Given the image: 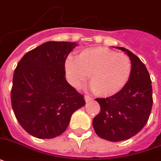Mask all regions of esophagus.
<instances>
[{"label":"esophagus","instance_id":"34e87169","mask_svg":"<svg viewBox=\"0 0 161 161\" xmlns=\"http://www.w3.org/2000/svg\"><path fill=\"white\" fill-rule=\"evenodd\" d=\"M84 99H85L86 102H88V101L92 99V98H90V97H89V96H88V95H85V96H84Z\"/></svg>","mask_w":161,"mask_h":161}]
</instances>
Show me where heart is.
<instances>
[{"label": "heart", "instance_id": "obj_1", "mask_svg": "<svg viewBox=\"0 0 161 161\" xmlns=\"http://www.w3.org/2000/svg\"><path fill=\"white\" fill-rule=\"evenodd\" d=\"M64 69L66 78L75 88H80L89 75L91 89L98 96L110 97L126 85L132 72V63L125 54L97 47L81 51L77 58L68 56Z\"/></svg>", "mask_w": 161, "mask_h": 161}]
</instances>
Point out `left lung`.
Here are the masks:
<instances>
[{
	"mask_svg": "<svg viewBox=\"0 0 161 161\" xmlns=\"http://www.w3.org/2000/svg\"><path fill=\"white\" fill-rule=\"evenodd\" d=\"M116 47L130 57L131 75L118 93L106 98H96L101 111L93 120L96 134L112 142L137 135L146 125L153 104L151 80L145 65L130 50Z\"/></svg>",
	"mask_w": 161,
	"mask_h": 161,
	"instance_id": "obj_1",
	"label": "left lung"
}]
</instances>
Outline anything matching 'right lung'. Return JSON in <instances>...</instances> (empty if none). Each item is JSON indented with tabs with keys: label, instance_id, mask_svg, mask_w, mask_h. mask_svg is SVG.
<instances>
[{
	"label": "right lung",
	"instance_id": "add662e5",
	"mask_svg": "<svg viewBox=\"0 0 161 161\" xmlns=\"http://www.w3.org/2000/svg\"><path fill=\"white\" fill-rule=\"evenodd\" d=\"M76 42H47L26 53L13 75L11 106L21 126L34 137L62 135L71 116L85 104L67 82L64 63Z\"/></svg>",
	"mask_w": 161,
	"mask_h": 161
}]
</instances>
